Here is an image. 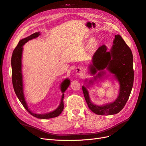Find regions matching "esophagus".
Returning a JSON list of instances; mask_svg holds the SVG:
<instances>
[{"instance_id": "1", "label": "esophagus", "mask_w": 146, "mask_h": 146, "mask_svg": "<svg viewBox=\"0 0 146 146\" xmlns=\"http://www.w3.org/2000/svg\"><path fill=\"white\" fill-rule=\"evenodd\" d=\"M76 74L78 75V76H83L84 74H85V70H84V69L82 67H78L76 68Z\"/></svg>"}]
</instances>
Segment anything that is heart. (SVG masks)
Here are the masks:
<instances>
[{
  "mask_svg": "<svg viewBox=\"0 0 146 146\" xmlns=\"http://www.w3.org/2000/svg\"><path fill=\"white\" fill-rule=\"evenodd\" d=\"M93 44H94V42H93Z\"/></svg>",
  "mask_w": 146,
  "mask_h": 146,
  "instance_id": "heart-1",
  "label": "heart"
}]
</instances>
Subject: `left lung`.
<instances>
[{"label":"left lung","instance_id":"obj_1","mask_svg":"<svg viewBox=\"0 0 146 146\" xmlns=\"http://www.w3.org/2000/svg\"><path fill=\"white\" fill-rule=\"evenodd\" d=\"M113 44L110 52L105 45L98 48L92 57V64L90 66V70L91 74L95 75L98 70L107 68L114 75L120 84V91L117 99L113 103L104 106L96 105L91 102L86 88L82 86L88 107L92 112L99 115H111L122 110L129 98L133 85V54L130 48L119 35H115ZM104 74L103 71L98 73L94 80L102 76Z\"/></svg>","mask_w":146,"mask_h":146}]
</instances>
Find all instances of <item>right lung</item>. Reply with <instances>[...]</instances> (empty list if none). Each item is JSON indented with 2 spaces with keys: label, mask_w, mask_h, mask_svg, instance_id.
I'll list each match as a JSON object with an SVG mask.
<instances>
[{
  "label": "right lung",
  "mask_w": 146,
  "mask_h": 146,
  "mask_svg": "<svg viewBox=\"0 0 146 146\" xmlns=\"http://www.w3.org/2000/svg\"><path fill=\"white\" fill-rule=\"evenodd\" d=\"M40 35L39 32L35 33L30 36L25 38L24 39H21L19 42L18 44L16 47L15 50H13V55L11 56V68H12V82L13 86L15 93L18 98L19 101L24 106V107L26 109V110L33 116L37 117L39 119H49L52 117H55L58 116L63 111L64 108V95L63 93L61 98L60 105L59 107L57 108L54 111L46 113L44 114H35L32 113L29 109L27 103L25 102L24 92H23V75H22V64H21V58H22V53H23V46L25 44V43L28 42L30 39L33 38H35L38 37ZM70 84V80L69 79H66L63 81V82L61 85V90L62 92H64V91L67 89Z\"/></svg>",
  "instance_id": "right-lung-1"
}]
</instances>
